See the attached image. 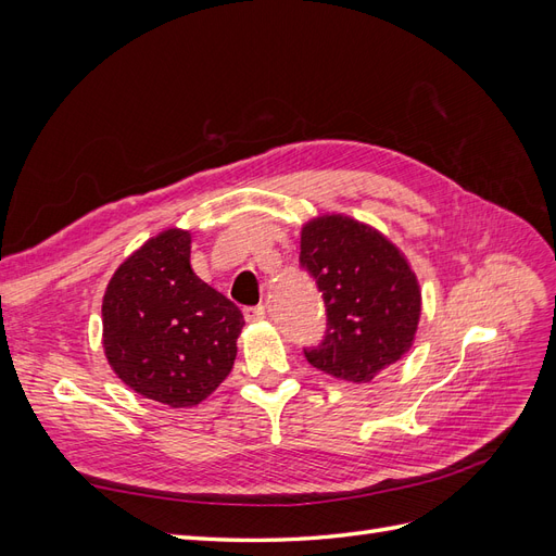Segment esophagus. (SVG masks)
<instances>
[{
  "instance_id": "1",
  "label": "esophagus",
  "mask_w": 556,
  "mask_h": 556,
  "mask_svg": "<svg viewBox=\"0 0 556 556\" xmlns=\"http://www.w3.org/2000/svg\"><path fill=\"white\" fill-rule=\"evenodd\" d=\"M243 315L248 323H260V319L266 317V311H264V306H248V308H243Z\"/></svg>"
}]
</instances>
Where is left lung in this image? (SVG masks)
Listing matches in <instances>:
<instances>
[{
  "mask_svg": "<svg viewBox=\"0 0 556 556\" xmlns=\"http://www.w3.org/2000/svg\"><path fill=\"white\" fill-rule=\"evenodd\" d=\"M301 266L323 292L329 329L306 359L348 382H371L415 343L422 288L408 257L382 231L345 213L301 227Z\"/></svg>",
  "mask_w": 556,
  "mask_h": 556,
  "instance_id": "1",
  "label": "left lung"
}]
</instances>
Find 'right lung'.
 I'll use <instances>...</instances> for the list:
<instances>
[{"label":"right lung","instance_id":"right-lung-1","mask_svg":"<svg viewBox=\"0 0 556 556\" xmlns=\"http://www.w3.org/2000/svg\"><path fill=\"white\" fill-rule=\"evenodd\" d=\"M192 233L166 227L115 268L102 345L129 390L172 408L208 399L229 376L245 325L237 304L190 266Z\"/></svg>","mask_w":556,"mask_h":556}]
</instances>
